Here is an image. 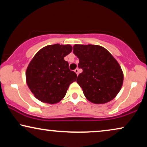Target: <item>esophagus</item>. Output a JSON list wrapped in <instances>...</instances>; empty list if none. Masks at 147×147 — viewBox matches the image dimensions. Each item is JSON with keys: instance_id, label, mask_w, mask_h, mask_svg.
<instances>
[{"instance_id": "esophagus-1", "label": "esophagus", "mask_w": 147, "mask_h": 147, "mask_svg": "<svg viewBox=\"0 0 147 147\" xmlns=\"http://www.w3.org/2000/svg\"><path fill=\"white\" fill-rule=\"evenodd\" d=\"M75 73L77 74V75H79V69H78V68H76V69L75 70Z\"/></svg>"}]
</instances>
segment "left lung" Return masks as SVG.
I'll return each mask as SVG.
<instances>
[{
    "label": "left lung",
    "mask_w": 147,
    "mask_h": 147,
    "mask_svg": "<svg viewBox=\"0 0 147 147\" xmlns=\"http://www.w3.org/2000/svg\"><path fill=\"white\" fill-rule=\"evenodd\" d=\"M73 53L83 72L77 82L88 100L95 104L109 102L120 91L124 80L122 68L106 49L97 45L75 44Z\"/></svg>",
    "instance_id": "left-lung-1"
}]
</instances>
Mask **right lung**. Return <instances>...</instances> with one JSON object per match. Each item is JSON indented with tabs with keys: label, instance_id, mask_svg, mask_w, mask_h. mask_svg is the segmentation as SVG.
I'll return each mask as SVG.
<instances>
[{
	"label": "right lung",
	"instance_id": "right-lung-1",
	"mask_svg": "<svg viewBox=\"0 0 147 147\" xmlns=\"http://www.w3.org/2000/svg\"><path fill=\"white\" fill-rule=\"evenodd\" d=\"M70 45H49L39 50L26 70V82L34 96L44 103L54 104L66 95L77 74L68 68L64 57L71 52Z\"/></svg>",
	"mask_w": 147,
	"mask_h": 147
}]
</instances>
